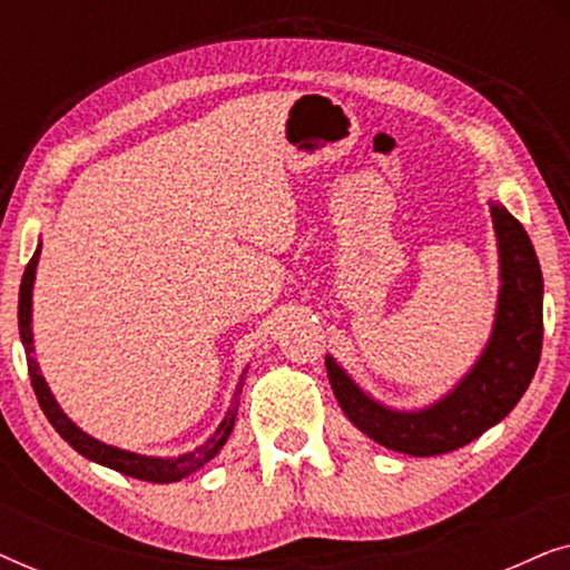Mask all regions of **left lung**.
Masks as SVG:
<instances>
[{"label":"left lung","mask_w":570,"mask_h":570,"mask_svg":"<svg viewBox=\"0 0 570 570\" xmlns=\"http://www.w3.org/2000/svg\"><path fill=\"white\" fill-rule=\"evenodd\" d=\"M501 262L495 322L466 376L423 410H392L363 392L326 355L332 392L357 431L410 456H439L480 439L524 396L542 353V269L524 225L490 202Z\"/></svg>","instance_id":"left-lung-1"}]
</instances>
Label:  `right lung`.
<instances>
[{"label": "right lung", "mask_w": 570, "mask_h": 570, "mask_svg": "<svg viewBox=\"0 0 570 570\" xmlns=\"http://www.w3.org/2000/svg\"><path fill=\"white\" fill-rule=\"evenodd\" d=\"M38 256H41V244H38L33 259L28 262L26 275H22L20 283V301H18V326H20V340L22 347H26V357H28V373H30V384H33V392L38 396V404H41L43 415L49 417V423L57 428V433L65 439L69 446H72L77 454H82L90 462L104 464L108 470H116L121 474H129V478L137 480H147V482H178L184 478H189L191 472H197L199 466H205L209 459H215L217 451L225 446L228 435L233 433V425H236V412H238V394L240 386H244V376H240L236 394H233V402L228 412H225L223 423L217 425V431L209 435V439L197 446L194 451H186L181 456H145V454H135V451H124L116 446H108V443L92 439L77 428L72 420L65 415V410L59 407L57 400H53L49 384H46L41 368H38V361L33 355V283H36V267H38ZM246 373V371H244Z\"/></svg>", "instance_id": "1"}]
</instances>
